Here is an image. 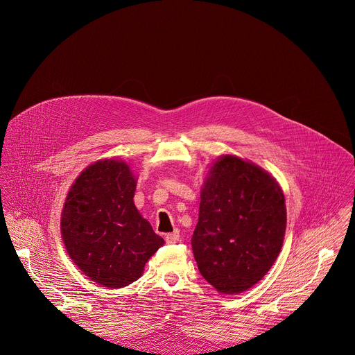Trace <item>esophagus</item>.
<instances>
[{
  "label": "esophagus",
  "instance_id": "esophagus-1",
  "mask_svg": "<svg viewBox=\"0 0 355 355\" xmlns=\"http://www.w3.org/2000/svg\"><path fill=\"white\" fill-rule=\"evenodd\" d=\"M179 239H180V234H179V231H175V232L168 234V235L165 236V241H166V243H169V245H175V243H178V242H179Z\"/></svg>",
  "mask_w": 355,
  "mask_h": 355
}]
</instances>
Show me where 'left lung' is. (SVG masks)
<instances>
[{
    "label": "left lung",
    "mask_w": 355,
    "mask_h": 355,
    "mask_svg": "<svg viewBox=\"0 0 355 355\" xmlns=\"http://www.w3.org/2000/svg\"><path fill=\"white\" fill-rule=\"evenodd\" d=\"M286 224L277 182L253 162L221 155L203 183L191 238L203 279L223 294L249 290L276 261Z\"/></svg>",
    "instance_id": "left-lung-1"
}]
</instances>
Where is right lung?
Masks as SVG:
<instances>
[{
	"label": "right lung",
	"mask_w": 355,
	"mask_h": 355,
	"mask_svg": "<svg viewBox=\"0 0 355 355\" xmlns=\"http://www.w3.org/2000/svg\"><path fill=\"white\" fill-rule=\"evenodd\" d=\"M137 180L124 161L100 159L72 184L61 214L65 249L93 282L121 288L142 273L164 239L134 205Z\"/></svg>",
	"instance_id": "obj_1"
}]
</instances>
